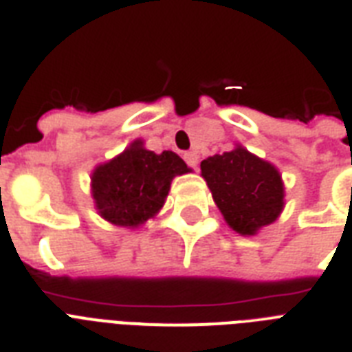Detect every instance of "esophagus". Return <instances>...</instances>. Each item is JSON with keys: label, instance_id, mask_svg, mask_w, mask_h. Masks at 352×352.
<instances>
[{"label": "esophagus", "instance_id": "obj_1", "mask_svg": "<svg viewBox=\"0 0 352 352\" xmlns=\"http://www.w3.org/2000/svg\"><path fill=\"white\" fill-rule=\"evenodd\" d=\"M184 160H186L188 166H192V168H195V170H197L199 155L195 153V151H188V153H184Z\"/></svg>", "mask_w": 352, "mask_h": 352}]
</instances>
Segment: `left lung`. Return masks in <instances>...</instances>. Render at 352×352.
<instances>
[{
	"instance_id": "obj_1",
	"label": "left lung",
	"mask_w": 352,
	"mask_h": 352,
	"mask_svg": "<svg viewBox=\"0 0 352 352\" xmlns=\"http://www.w3.org/2000/svg\"><path fill=\"white\" fill-rule=\"evenodd\" d=\"M201 175L226 225L237 234L256 235L283 212L285 184L279 170L241 144L204 159Z\"/></svg>"
}]
</instances>
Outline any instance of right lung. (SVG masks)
<instances>
[{
	"label": "right lung",
	"instance_id": "right-lung-1",
	"mask_svg": "<svg viewBox=\"0 0 352 352\" xmlns=\"http://www.w3.org/2000/svg\"><path fill=\"white\" fill-rule=\"evenodd\" d=\"M192 171L173 151L155 153L133 140L122 153L91 173V195L102 219L135 230L164 206L171 181Z\"/></svg>",
	"mask_w": 352,
	"mask_h": 352
}]
</instances>
